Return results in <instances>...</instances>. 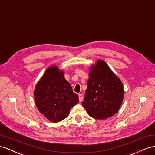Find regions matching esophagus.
<instances>
[{
  "label": "esophagus",
  "instance_id": "esophagus-1",
  "mask_svg": "<svg viewBox=\"0 0 155 155\" xmlns=\"http://www.w3.org/2000/svg\"><path fill=\"white\" fill-rule=\"evenodd\" d=\"M78 97H79V101H80V102H82V100H83V95H82V94H78Z\"/></svg>",
  "mask_w": 155,
  "mask_h": 155
}]
</instances>
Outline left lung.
<instances>
[{"instance_id": "obj_1", "label": "left lung", "mask_w": 155, "mask_h": 155, "mask_svg": "<svg viewBox=\"0 0 155 155\" xmlns=\"http://www.w3.org/2000/svg\"><path fill=\"white\" fill-rule=\"evenodd\" d=\"M90 69L82 106L91 117L105 119L116 114L121 107L124 97L123 84L102 60H97Z\"/></svg>"}]
</instances>
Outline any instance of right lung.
Segmentation results:
<instances>
[{
    "label": "right lung",
    "mask_w": 155,
    "mask_h": 155,
    "mask_svg": "<svg viewBox=\"0 0 155 155\" xmlns=\"http://www.w3.org/2000/svg\"><path fill=\"white\" fill-rule=\"evenodd\" d=\"M36 105L44 116L52 123L67 117L71 108L78 103V95L56 65L45 71L34 91Z\"/></svg>",
    "instance_id": "1"
}]
</instances>
